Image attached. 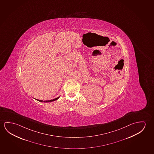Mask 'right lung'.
Segmentation results:
<instances>
[{"label": "right lung", "instance_id": "add662e5", "mask_svg": "<svg viewBox=\"0 0 154 154\" xmlns=\"http://www.w3.org/2000/svg\"><path fill=\"white\" fill-rule=\"evenodd\" d=\"M59 97H57V98H55L54 99L51 100H48V101H44V102H52V101H55V100H57L58 99H59ZM38 101H40V102H43V100H37Z\"/></svg>", "mask_w": 154, "mask_h": 154}]
</instances>
